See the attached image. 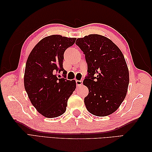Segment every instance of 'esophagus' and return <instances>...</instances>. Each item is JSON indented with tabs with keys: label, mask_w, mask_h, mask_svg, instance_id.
I'll return each instance as SVG.
<instances>
[{
	"label": "esophagus",
	"mask_w": 152,
	"mask_h": 152,
	"mask_svg": "<svg viewBox=\"0 0 152 152\" xmlns=\"http://www.w3.org/2000/svg\"><path fill=\"white\" fill-rule=\"evenodd\" d=\"M76 83L77 86L79 87V86L82 85L83 81H82V80H76Z\"/></svg>",
	"instance_id": "34e87169"
}]
</instances>
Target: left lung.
<instances>
[{"label":"left lung","instance_id":"left-lung-1","mask_svg":"<svg viewBox=\"0 0 152 152\" xmlns=\"http://www.w3.org/2000/svg\"><path fill=\"white\" fill-rule=\"evenodd\" d=\"M76 44L88 63V76L83 82L89 89L84 99L87 110L100 117L112 114L125 99L129 83L124 55L111 40L100 34L79 38Z\"/></svg>","mask_w":152,"mask_h":152}]
</instances>
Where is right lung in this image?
<instances>
[{
    "label": "right lung",
    "instance_id": "add662e5",
    "mask_svg": "<svg viewBox=\"0 0 152 152\" xmlns=\"http://www.w3.org/2000/svg\"><path fill=\"white\" fill-rule=\"evenodd\" d=\"M76 38L51 35L44 38L32 50L25 66L24 86L28 98L40 114L56 118L66 111L68 99L76 88L75 80L59 78L64 52L75 43Z\"/></svg>",
    "mask_w": 152,
    "mask_h": 152
}]
</instances>
